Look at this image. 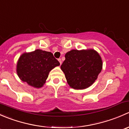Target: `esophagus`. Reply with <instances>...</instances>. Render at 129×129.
<instances>
[{"label": "esophagus", "instance_id": "esophagus-1", "mask_svg": "<svg viewBox=\"0 0 129 129\" xmlns=\"http://www.w3.org/2000/svg\"><path fill=\"white\" fill-rule=\"evenodd\" d=\"M58 62H60V64H62V60H61V59H60V58H58Z\"/></svg>", "mask_w": 129, "mask_h": 129}]
</instances>
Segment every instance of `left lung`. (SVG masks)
<instances>
[{
	"instance_id": "left-lung-1",
	"label": "left lung",
	"mask_w": 129,
	"mask_h": 129,
	"mask_svg": "<svg viewBox=\"0 0 129 129\" xmlns=\"http://www.w3.org/2000/svg\"><path fill=\"white\" fill-rule=\"evenodd\" d=\"M60 68L67 83L74 89L90 86L102 71V61L94 50H72L66 53Z\"/></svg>"
}]
</instances>
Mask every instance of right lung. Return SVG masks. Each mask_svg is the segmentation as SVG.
Instances as JSON below:
<instances>
[{"instance_id": "obj_1", "label": "right lung", "mask_w": 129, "mask_h": 129, "mask_svg": "<svg viewBox=\"0 0 129 129\" xmlns=\"http://www.w3.org/2000/svg\"><path fill=\"white\" fill-rule=\"evenodd\" d=\"M59 65V62L51 52L37 49L24 53L20 57L17 72L23 82L34 87L40 88L45 84L49 72Z\"/></svg>"}]
</instances>
